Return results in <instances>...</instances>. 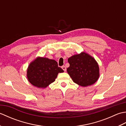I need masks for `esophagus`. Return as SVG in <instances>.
<instances>
[{
	"label": "esophagus",
	"mask_w": 126,
	"mask_h": 126,
	"mask_svg": "<svg viewBox=\"0 0 126 126\" xmlns=\"http://www.w3.org/2000/svg\"><path fill=\"white\" fill-rule=\"evenodd\" d=\"M62 68L63 70L64 71H66V67H65V66H62Z\"/></svg>",
	"instance_id": "1"
}]
</instances>
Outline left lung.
Returning a JSON list of instances; mask_svg holds the SVG:
<instances>
[{"label": "left lung", "instance_id": "obj_1", "mask_svg": "<svg viewBox=\"0 0 126 126\" xmlns=\"http://www.w3.org/2000/svg\"><path fill=\"white\" fill-rule=\"evenodd\" d=\"M70 64L68 73L74 82L82 87L92 85L100 76L97 63L93 57L85 52L71 56L68 60Z\"/></svg>", "mask_w": 126, "mask_h": 126}]
</instances>
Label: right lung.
<instances>
[{
    "label": "right lung",
    "mask_w": 126,
    "mask_h": 126,
    "mask_svg": "<svg viewBox=\"0 0 126 126\" xmlns=\"http://www.w3.org/2000/svg\"><path fill=\"white\" fill-rule=\"evenodd\" d=\"M63 72L55 60L38 57L29 65L27 77L34 86L45 88L55 81L59 73Z\"/></svg>",
    "instance_id": "1"
}]
</instances>
